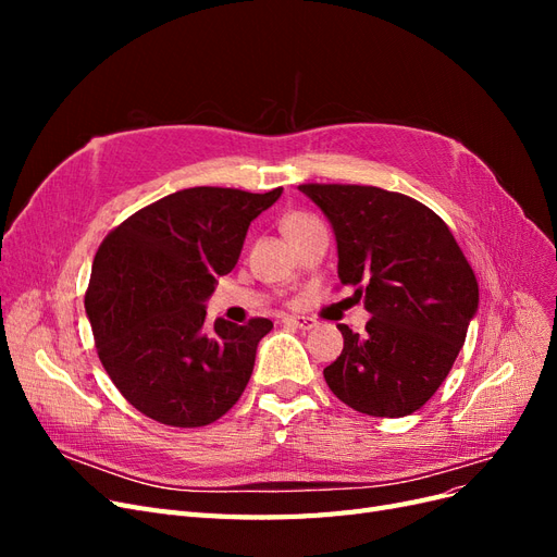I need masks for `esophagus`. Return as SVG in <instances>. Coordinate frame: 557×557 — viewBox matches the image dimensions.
<instances>
[{
  "label": "esophagus",
  "mask_w": 557,
  "mask_h": 557,
  "mask_svg": "<svg viewBox=\"0 0 557 557\" xmlns=\"http://www.w3.org/2000/svg\"><path fill=\"white\" fill-rule=\"evenodd\" d=\"M283 323L290 327H297V330H313L318 325L315 320L309 315H288V318H283Z\"/></svg>",
  "instance_id": "esophagus-1"
}]
</instances>
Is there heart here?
<instances>
[{
	"label": "heart",
	"mask_w": 557,
	"mask_h": 557,
	"mask_svg": "<svg viewBox=\"0 0 557 557\" xmlns=\"http://www.w3.org/2000/svg\"><path fill=\"white\" fill-rule=\"evenodd\" d=\"M309 221H311V215H307V213H288V215L283 218V223H281L283 234L295 230V227H299V225H305V223H309Z\"/></svg>",
	"instance_id": "b5f03b06"
}]
</instances>
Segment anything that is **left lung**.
Listing matches in <instances>:
<instances>
[{
	"instance_id": "left-lung-1",
	"label": "left lung",
	"mask_w": 557,
	"mask_h": 557,
	"mask_svg": "<svg viewBox=\"0 0 557 557\" xmlns=\"http://www.w3.org/2000/svg\"><path fill=\"white\" fill-rule=\"evenodd\" d=\"M330 218L339 281L372 313L323 369L350 409L379 418L418 411L440 391L479 307V283L446 223L418 199L376 185L301 183Z\"/></svg>"
}]
</instances>
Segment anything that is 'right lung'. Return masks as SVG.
<instances>
[{
    "mask_svg": "<svg viewBox=\"0 0 557 557\" xmlns=\"http://www.w3.org/2000/svg\"><path fill=\"white\" fill-rule=\"evenodd\" d=\"M283 188L178 190L132 213L97 248L86 311L97 356L121 395L170 428H201L246 391L269 318L205 327L215 278L239 260L246 232Z\"/></svg>",
    "mask_w": 557,
    "mask_h": 557,
    "instance_id": "obj_1",
    "label": "right lung"
}]
</instances>
